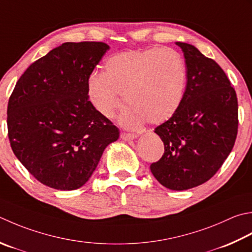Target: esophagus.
<instances>
[{
  "mask_svg": "<svg viewBox=\"0 0 252 252\" xmlns=\"http://www.w3.org/2000/svg\"><path fill=\"white\" fill-rule=\"evenodd\" d=\"M120 136L123 141H132L137 139L136 134H131V133H121Z\"/></svg>",
  "mask_w": 252,
  "mask_h": 252,
  "instance_id": "esophagus-1",
  "label": "esophagus"
}]
</instances>
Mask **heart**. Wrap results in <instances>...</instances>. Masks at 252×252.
<instances>
[{"label": "heart", "instance_id": "heart-1", "mask_svg": "<svg viewBox=\"0 0 252 252\" xmlns=\"http://www.w3.org/2000/svg\"><path fill=\"white\" fill-rule=\"evenodd\" d=\"M186 66L178 52L152 47L112 54L103 72H94L86 83L87 98L98 115L110 119L122 97L129 103L119 122L126 129H139L149 121L159 125L175 115L184 98Z\"/></svg>", "mask_w": 252, "mask_h": 252}]
</instances>
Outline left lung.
<instances>
[{
  "mask_svg": "<svg viewBox=\"0 0 252 252\" xmlns=\"http://www.w3.org/2000/svg\"><path fill=\"white\" fill-rule=\"evenodd\" d=\"M184 52L187 85L179 109L155 129L165 153L151 171L167 189L198 187L215 175L233 150L238 129L236 92L221 67L194 46Z\"/></svg>",
  "mask_w": 252,
  "mask_h": 252,
  "instance_id": "left-lung-1",
  "label": "left lung"
}]
</instances>
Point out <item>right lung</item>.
<instances>
[{"label":"right lung","instance_id":"add662e5","mask_svg":"<svg viewBox=\"0 0 252 252\" xmlns=\"http://www.w3.org/2000/svg\"><path fill=\"white\" fill-rule=\"evenodd\" d=\"M110 47L65 42L32 63L8 100L15 156L41 184L70 191L90 180L119 129L94 110L86 83Z\"/></svg>","mask_w":252,"mask_h":252}]
</instances>
